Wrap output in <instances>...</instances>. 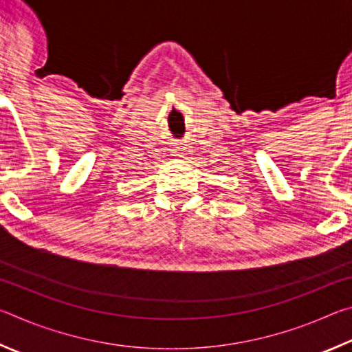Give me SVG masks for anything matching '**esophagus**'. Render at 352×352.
I'll return each mask as SVG.
<instances>
[{"instance_id":"1","label":"esophagus","mask_w":352,"mask_h":352,"mask_svg":"<svg viewBox=\"0 0 352 352\" xmlns=\"http://www.w3.org/2000/svg\"><path fill=\"white\" fill-rule=\"evenodd\" d=\"M174 157H177V158H180V160H183V158H188V151L184 147H178L177 151L174 152Z\"/></svg>"}]
</instances>
